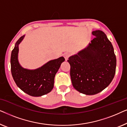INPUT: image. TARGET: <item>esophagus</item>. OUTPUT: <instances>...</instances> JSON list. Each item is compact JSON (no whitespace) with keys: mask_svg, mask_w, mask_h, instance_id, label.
Listing matches in <instances>:
<instances>
[{"mask_svg":"<svg viewBox=\"0 0 127 127\" xmlns=\"http://www.w3.org/2000/svg\"><path fill=\"white\" fill-rule=\"evenodd\" d=\"M64 58H65V60L67 61V60H68V58L69 57H70V54H69V53H65L64 54Z\"/></svg>","mask_w":127,"mask_h":127,"instance_id":"obj_1","label":"esophagus"}]
</instances>
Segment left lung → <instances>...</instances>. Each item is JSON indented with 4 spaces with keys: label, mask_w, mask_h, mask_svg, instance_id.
I'll return each instance as SVG.
<instances>
[{
    "label": "left lung",
    "mask_w": 127,
    "mask_h": 127,
    "mask_svg": "<svg viewBox=\"0 0 127 127\" xmlns=\"http://www.w3.org/2000/svg\"><path fill=\"white\" fill-rule=\"evenodd\" d=\"M92 33L95 37L87 47L67 60L73 86L86 95L96 94L103 90L116 73V57L112 43L101 31Z\"/></svg>",
    "instance_id": "left-lung-1"
}]
</instances>
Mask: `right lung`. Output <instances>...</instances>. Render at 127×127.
Returning <instances> with one entry per match:
<instances>
[{"mask_svg":"<svg viewBox=\"0 0 127 127\" xmlns=\"http://www.w3.org/2000/svg\"><path fill=\"white\" fill-rule=\"evenodd\" d=\"M24 37L22 36L17 41L11 55V71L17 86L27 94L40 96L49 93L53 90L55 74L62 62L63 57L51 60L35 70H28L21 66L18 61V44Z\"/></svg>","mask_w":127,"mask_h":127,"instance_id":"obj_1","label":"right lung"}]
</instances>
